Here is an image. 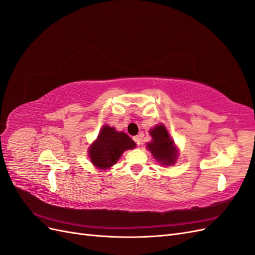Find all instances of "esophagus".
Wrapping results in <instances>:
<instances>
[{"mask_svg": "<svg viewBox=\"0 0 255 255\" xmlns=\"http://www.w3.org/2000/svg\"><path fill=\"white\" fill-rule=\"evenodd\" d=\"M141 137H142V135L140 134V135H138V136H135L134 138H133V139H134V141L138 144V145H139L140 143H141Z\"/></svg>", "mask_w": 255, "mask_h": 255, "instance_id": "obj_1", "label": "esophagus"}]
</instances>
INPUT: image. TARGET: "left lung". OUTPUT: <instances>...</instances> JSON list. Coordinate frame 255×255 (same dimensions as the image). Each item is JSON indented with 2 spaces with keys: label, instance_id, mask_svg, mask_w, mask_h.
Listing matches in <instances>:
<instances>
[{
  "label": "left lung",
  "instance_id": "obj_1",
  "mask_svg": "<svg viewBox=\"0 0 255 255\" xmlns=\"http://www.w3.org/2000/svg\"><path fill=\"white\" fill-rule=\"evenodd\" d=\"M152 141L148 143V149L152 155L161 163V165H173L177 157V151L173 140L169 136L166 128L160 125L150 130Z\"/></svg>",
  "mask_w": 255,
  "mask_h": 255
}]
</instances>
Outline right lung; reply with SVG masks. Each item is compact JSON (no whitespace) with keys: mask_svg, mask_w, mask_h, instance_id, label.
<instances>
[{"mask_svg":"<svg viewBox=\"0 0 255 255\" xmlns=\"http://www.w3.org/2000/svg\"><path fill=\"white\" fill-rule=\"evenodd\" d=\"M135 146L136 143L126 133L104 126L98 139L90 146L89 157L96 167L107 169L117 163L123 152Z\"/></svg>","mask_w":255,"mask_h":255,"instance_id":"add662e5","label":"right lung"}]
</instances>
